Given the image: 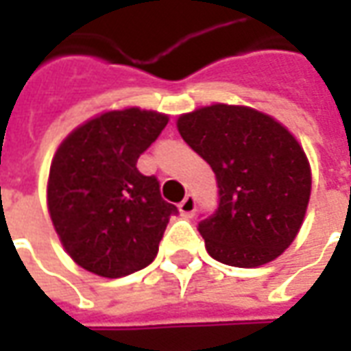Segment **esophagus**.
Listing matches in <instances>:
<instances>
[{
    "mask_svg": "<svg viewBox=\"0 0 351 351\" xmlns=\"http://www.w3.org/2000/svg\"><path fill=\"white\" fill-rule=\"evenodd\" d=\"M195 208H197V203H195V197H193V195H186L182 203L178 205V210H180V214L186 216V218H191V216L195 214Z\"/></svg>",
    "mask_w": 351,
    "mask_h": 351,
    "instance_id": "esophagus-1",
    "label": "esophagus"
}]
</instances>
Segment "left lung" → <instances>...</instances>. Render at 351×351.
I'll list each match as a JSON object with an SVG mask.
<instances>
[{
	"label": "left lung",
	"mask_w": 351,
	"mask_h": 351,
	"mask_svg": "<svg viewBox=\"0 0 351 351\" xmlns=\"http://www.w3.org/2000/svg\"><path fill=\"white\" fill-rule=\"evenodd\" d=\"M176 128L218 182V208L197 228L206 252L244 269L278 258L301 229L312 188L297 138L269 114L223 103L182 114Z\"/></svg>",
	"instance_id": "obj_1"
}]
</instances>
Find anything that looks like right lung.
<instances>
[{"label":"right lung","instance_id":"obj_1","mask_svg":"<svg viewBox=\"0 0 351 351\" xmlns=\"http://www.w3.org/2000/svg\"><path fill=\"white\" fill-rule=\"evenodd\" d=\"M169 118L137 107L108 110L71 131L50 165L47 201L73 261L105 278L141 271L158 256L169 218L156 176L137 160Z\"/></svg>","mask_w":351,"mask_h":351}]
</instances>
